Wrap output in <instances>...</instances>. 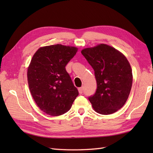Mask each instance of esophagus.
Returning a JSON list of instances; mask_svg holds the SVG:
<instances>
[{
	"label": "esophagus",
	"instance_id": "obj_1",
	"mask_svg": "<svg viewBox=\"0 0 153 153\" xmlns=\"http://www.w3.org/2000/svg\"><path fill=\"white\" fill-rule=\"evenodd\" d=\"M78 91L80 94H82L83 91V87H79V88H78Z\"/></svg>",
	"mask_w": 153,
	"mask_h": 153
}]
</instances>
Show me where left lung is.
<instances>
[{"label":"left lung","instance_id":"obj_1","mask_svg":"<svg viewBox=\"0 0 153 153\" xmlns=\"http://www.w3.org/2000/svg\"><path fill=\"white\" fill-rule=\"evenodd\" d=\"M82 53L95 71L97 89L89 97L94 110L104 115L117 112L125 105L132 86V70L128 59L106 44L83 48Z\"/></svg>","mask_w":153,"mask_h":153}]
</instances>
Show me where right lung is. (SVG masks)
Here are the masks:
<instances>
[{
  "label": "right lung",
  "instance_id": "add662e5",
  "mask_svg": "<svg viewBox=\"0 0 153 153\" xmlns=\"http://www.w3.org/2000/svg\"><path fill=\"white\" fill-rule=\"evenodd\" d=\"M78 48L60 44L40 47L27 68V82L35 103L43 112L57 116L69 110L79 93L66 70Z\"/></svg>",
  "mask_w": 153,
  "mask_h": 153
}]
</instances>
